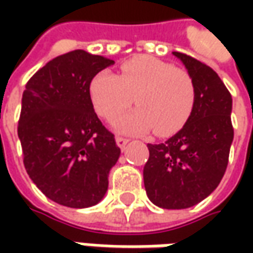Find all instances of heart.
<instances>
[{"mask_svg": "<svg viewBox=\"0 0 253 253\" xmlns=\"http://www.w3.org/2000/svg\"><path fill=\"white\" fill-rule=\"evenodd\" d=\"M174 98L179 100L181 104L186 101V91L183 90V87H177V88L174 90Z\"/></svg>", "mask_w": 253, "mask_h": 253, "instance_id": "heart-1", "label": "heart"}]
</instances>
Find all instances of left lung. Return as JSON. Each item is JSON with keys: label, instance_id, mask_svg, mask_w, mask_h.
I'll return each mask as SVG.
<instances>
[{"label": "left lung", "instance_id": "8db88e82", "mask_svg": "<svg viewBox=\"0 0 253 253\" xmlns=\"http://www.w3.org/2000/svg\"><path fill=\"white\" fill-rule=\"evenodd\" d=\"M114 64L73 50L54 57L26 83L18 136L29 177L47 199L72 209L98 204L121 151L90 97L95 74Z\"/></svg>", "mask_w": 253, "mask_h": 253}]
</instances>
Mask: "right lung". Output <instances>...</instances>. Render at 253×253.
<instances>
[{"label":"right lung","mask_w":253,"mask_h":253,"mask_svg":"<svg viewBox=\"0 0 253 253\" xmlns=\"http://www.w3.org/2000/svg\"><path fill=\"white\" fill-rule=\"evenodd\" d=\"M173 54L191 79L194 102L176 135L165 143H149L143 183L155 206L181 210L209 197L224 176L234 138L232 98L212 69L186 54Z\"/></svg>","instance_id":"1"}]
</instances>
